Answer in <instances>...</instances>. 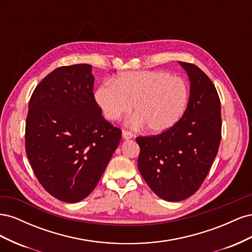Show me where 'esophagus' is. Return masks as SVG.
I'll return each instance as SVG.
<instances>
[{
  "mask_svg": "<svg viewBox=\"0 0 252 252\" xmlns=\"http://www.w3.org/2000/svg\"><path fill=\"white\" fill-rule=\"evenodd\" d=\"M122 138H123L124 140H130L133 138V134L130 131L123 130V132H122Z\"/></svg>",
  "mask_w": 252,
  "mask_h": 252,
  "instance_id": "obj_1",
  "label": "esophagus"
}]
</instances>
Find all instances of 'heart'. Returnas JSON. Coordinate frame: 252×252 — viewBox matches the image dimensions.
Wrapping results in <instances>:
<instances>
[{"mask_svg": "<svg viewBox=\"0 0 252 252\" xmlns=\"http://www.w3.org/2000/svg\"><path fill=\"white\" fill-rule=\"evenodd\" d=\"M94 98L107 120H119L132 106L133 125H146L150 132L161 133L182 118L188 89L181 78L163 70L127 71L98 87Z\"/></svg>", "mask_w": 252, "mask_h": 252, "instance_id": "1", "label": "heart"}]
</instances>
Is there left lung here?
Instances as JSON below:
<instances>
[{
	"mask_svg": "<svg viewBox=\"0 0 252 252\" xmlns=\"http://www.w3.org/2000/svg\"><path fill=\"white\" fill-rule=\"evenodd\" d=\"M190 81L187 108L168 130L138 136V167L158 196L179 202L192 195L207 177L222 132L220 102L211 80L199 67L179 62Z\"/></svg>",
	"mask_w": 252,
	"mask_h": 252,
	"instance_id": "obj_1",
	"label": "left lung"
}]
</instances>
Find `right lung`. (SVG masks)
Masks as SVG:
<instances>
[{"instance_id": "add662e5", "label": "right lung", "mask_w": 252, "mask_h": 252, "mask_svg": "<svg viewBox=\"0 0 252 252\" xmlns=\"http://www.w3.org/2000/svg\"><path fill=\"white\" fill-rule=\"evenodd\" d=\"M93 66L59 67L30 97L26 154L47 192L66 203L87 197L121 141V129L102 117L94 95Z\"/></svg>"}]
</instances>
